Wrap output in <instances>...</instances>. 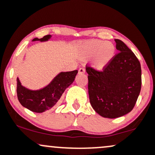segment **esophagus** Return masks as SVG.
Returning a JSON list of instances; mask_svg holds the SVG:
<instances>
[{"mask_svg":"<svg viewBox=\"0 0 155 155\" xmlns=\"http://www.w3.org/2000/svg\"><path fill=\"white\" fill-rule=\"evenodd\" d=\"M84 73H85V69L83 68H80L79 69V74H84Z\"/></svg>","mask_w":155,"mask_h":155,"instance_id":"1","label":"esophagus"}]
</instances>
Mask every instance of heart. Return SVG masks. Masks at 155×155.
I'll list each match as a JSON object with an SVG mask.
<instances>
[{"label":"heart","mask_w":155,"mask_h":155,"mask_svg":"<svg viewBox=\"0 0 155 155\" xmlns=\"http://www.w3.org/2000/svg\"><path fill=\"white\" fill-rule=\"evenodd\" d=\"M76 54L81 59L92 58V65L101 71L109 65L116 54V47L111 41L92 39L79 44Z\"/></svg>","instance_id":"obj_1"}]
</instances>
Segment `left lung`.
Segmentation results:
<instances>
[{"label":"left lung","instance_id":"1","mask_svg":"<svg viewBox=\"0 0 155 155\" xmlns=\"http://www.w3.org/2000/svg\"><path fill=\"white\" fill-rule=\"evenodd\" d=\"M119 53L102 71L87 67L88 92L93 109L101 117L114 119L133 110L141 88L140 62L120 39H115Z\"/></svg>","mask_w":155,"mask_h":155}]
</instances>
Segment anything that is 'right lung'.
I'll return each instance as SVG.
<instances>
[{
    "mask_svg": "<svg viewBox=\"0 0 155 155\" xmlns=\"http://www.w3.org/2000/svg\"><path fill=\"white\" fill-rule=\"evenodd\" d=\"M51 37V35H47L41 38H35L33 41H47ZM77 73V70L60 72L49 84L37 90H30L22 86L17 77V93L19 103L25 108L35 113H42L51 109L60 100L65 89L74 82Z\"/></svg>",
    "mask_w": 155,
    "mask_h": 155,
    "instance_id": "right-lung-1",
    "label": "right lung"
}]
</instances>
